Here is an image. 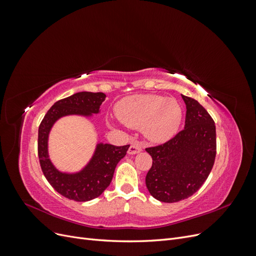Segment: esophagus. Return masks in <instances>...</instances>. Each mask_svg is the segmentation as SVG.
<instances>
[{"mask_svg": "<svg viewBox=\"0 0 256 256\" xmlns=\"http://www.w3.org/2000/svg\"><path fill=\"white\" fill-rule=\"evenodd\" d=\"M142 150H143V147H142V145H141L140 143L134 142L132 144L130 145V147H129L128 154H138V152H142Z\"/></svg>", "mask_w": 256, "mask_h": 256, "instance_id": "esophagus-1", "label": "esophagus"}]
</instances>
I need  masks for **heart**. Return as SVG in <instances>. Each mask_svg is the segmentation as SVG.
I'll return each mask as SVG.
<instances>
[{"mask_svg":"<svg viewBox=\"0 0 256 256\" xmlns=\"http://www.w3.org/2000/svg\"><path fill=\"white\" fill-rule=\"evenodd\" d=\"M118 120L131 128H142L154 142H164L172 138L182 118V109L175 98L158 95H132L122 98L116 104Z\"/></svg>","mask_w":256,"mask_h":256,"instance_id":"obj_1","label":"heart"}]
</instances>
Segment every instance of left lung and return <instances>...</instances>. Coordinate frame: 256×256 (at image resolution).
I'll use <instances>...</instances> for the list:
<instances>
[{
	"label": "left lung",
	"mask_w": 256,
	"mask_h": 256,
	"mask_svg": "<svg viewBox=\"0 0 256 256\" xmlns=\"http://www.w3.org/2000/svg\"><path fill=\"white\" fill-rule=\"evenodd\" d=\"M187 108L184 128L164 144L148 147L152 164L145 182L160 202L188 198L202 187L214 164L216 126L196 99L182 95Z\"/></svg>",
	"instance_id": "left-lung-1"
}]
</instances>
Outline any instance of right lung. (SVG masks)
<instances>
[{"label": "right lung", "instance_id": "right-lung-1", "mask_svg": "<svg viewBox=\"0 0 256 256\" xmlns=\"http://www.w3.org/2000/svg\"><path fill=\"white\" fill-rule=\"evenodd\" d=\"M106 97L104 92H80L60 99L50 108L38 128V157L44 177L60 194L76 202L96 198L109 187L115 168L126 156L129 145L98 143L92 159L80 172L63 173L53 166L49 158V134L54 122L63 116H92L99 113Z\"/></svg>", "mask_w": 256, "mask_h": 256}]
</instances>
